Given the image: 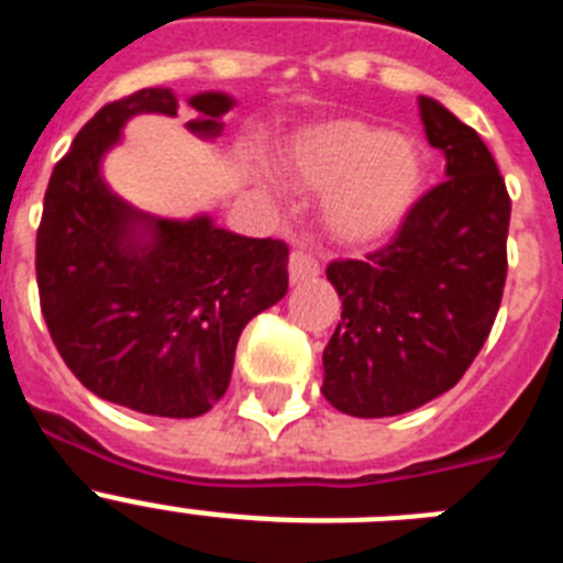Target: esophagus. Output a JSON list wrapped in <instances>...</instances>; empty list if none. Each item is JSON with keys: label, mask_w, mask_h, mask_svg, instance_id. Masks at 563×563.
Returning <instances> with one entry per match:
<instances>
[{"label": "esophagus", "mask_w": 563, "mask_h": 563, "mask_svg": "<svg viewBox=\"0 0 563 563\" xmlns=\"http://www.w3.org/2000/svg\"><path fill=\"white\" fill-rule=\"evenodd\" d=\"M321 273L318 262L312 256H307L305 251L290 253V285H301V282H310Z\"/></svg>", "instance_id": "esophagus-1"}]
</instances>
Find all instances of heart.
<instances>
[{
    "instance_id": "b5f03b06",
    "label": "heart",
    "mask_w": 563,
    "mask_h": 563,
    "mask_svg": "<svg viewBox=\"0 0 563 563\" xmlns=\"http://www.w3.org/2000/svg\"><path fill=\"white\" fill-rule=\"evenodd\" d=\"M282 166L298 188L327 191L321 225L343 247H372L395 236L426 183V161L411 137L357 118L312 123L292 134Z\"/></svg>"
}]
</instances>
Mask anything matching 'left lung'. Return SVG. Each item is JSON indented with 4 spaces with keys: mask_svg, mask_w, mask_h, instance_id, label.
<instances>
[{
    "mask_svg": "<svg viewBox=\"0 0 563 563\" xmlns=\"http://www.w3.org/2000/svg\"><path fill=\"white\" fill-rule=\"evenodd\" d=\"M426 137L445 157L391 245L366 262H332L341 321L324 350V391L352 417H395L449 391L499 312L510 197L479 134L420 98Z\"/></svg>",
    "mask_w": 563,
    "mask_h": 563,
    "instance_id": "1",
    "label": "left lung"
}]
</instances>
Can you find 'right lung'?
<instances>
[{"label": "right lung", "mask_w": 563, "mask_h": 563, "mask_svg": "<svg viewBox=\"0 0 563 563\" xmlns=\"http://www.w3.org/2000/svg\"><path fill=\"white\" fill-rule=\"evenodd\" d=\"M188 107V132L217 141L236 101L208 89ZM177 109L172 89L148 87L76 134L44 194L36 278L53 343L92 395L186 420L225 395L245 324L285 298L287 247L225 231L206 211L157 217L112 191L103 161L123 126Z\"/></svg>", "instance_id": "obj_1"}]
</instances>
